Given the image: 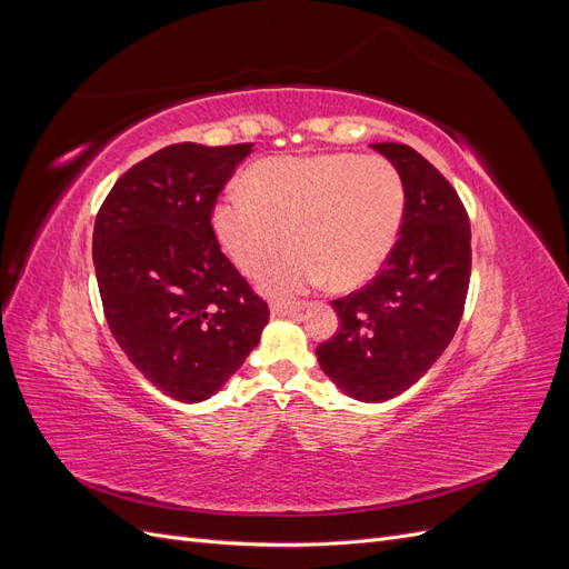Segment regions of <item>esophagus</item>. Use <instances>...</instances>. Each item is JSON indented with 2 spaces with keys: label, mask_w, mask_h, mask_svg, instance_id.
Wrapping results in <instances>:
<instances>
[{
  "label": "esophagus",
  "mask_w": 569,
  "mask_h": 569,
  "mask_svg": "<svg viewBox=\"0 0 569 569\" xmlns=\"http://www.w3.org/2000/svg\"><path fill=\"white\" fill-rule=\"evenodd\" d=\"M306 308H308V301H272L270 311H272V316L295 318V316H301Z\"/></svg>",
  "instance_id": "34e87169"
}]
</instances>
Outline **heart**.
I'll return each instance as SVG.
<instances>
[{
  "mask_svg": "<svg viewBox=\"0 0 569 569\" xmlns=\"http://www.w3.org/2000/svg\"><path fill=\"white\" fill-rule=\"evenodd\" d=\"M242 191L211 209L220 249L244 274L295 244L263 274L272 297L301 295L325 282L353 289L389 261L406 220V182L389 159L351 151L270 157L247 168Z\"/></svg>",
  "mask_w": 569,
  "mask_h": 569,
  "instance_id": "obj_1",
  "label": "heart"
}]
</instances>
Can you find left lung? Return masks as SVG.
Wrapping results in <instances>:
<instances>
[{
    "label": "left lung",
    "instance_id": "1",
    "mask_svg": "<svg viewBox=\"0 0 569 569\" xmlns=\"http://www.w3.org/2000/svg\"><path fill=\"white\" fill-rule=\"evenodd\" d=\"M406 182L401 239L370 284L335 299L339 330L316 349L330 380L358 401L403 393L437 363L468 299L470 218L451 182L408 144H372Z\"/></svg>",
    "mask_w": 569,
    "mask_h": 569
}]
</instances>
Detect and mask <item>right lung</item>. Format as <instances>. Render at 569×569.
<instances>
[{
    "label": "right lung",
    "mask_w": 569,
    "mask_h": 569,
    "mask_svg": "<svg viewBox=\"0 0 569 569\" xmlns=\"http://www.w3.org/2000/svg\"><path fill=\"white\" fill-rule=\"evenodd\" d=\"M251 147H163L118 178L94 220L109 330L130 363L182 403L226 385L270 318L211 228L213 203Z\"/></svg>",
    "instance_id": "add662e5"
}]
</instances>
